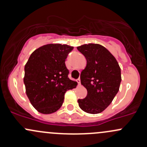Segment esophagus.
<instances>
[{"instance_id": "esophagus-1", "label": "esophagus", "mask_w": 147, "mask_h": 147, "mask_svg": "<svg viewBox=\"0 0 147 147\" xmlns=\"http://www.w3.org/2000/svg\"><path fill=\"white\" fill-rule=\"evenodd\" d=\"M77 82H78V85H80V84H81V82H80V79H78V80H77Z\"/></svg>"}]
</instances>
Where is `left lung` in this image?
<instances>
[{
    "label": "left lung",
    "mask_w": 147,
    "mask_h": 147,
    "mask_svg": "<svg viewBox=\"0 0 147 147\" xmlns=\"http://www.w3.org/2000/svg\"><path fill=\"white\" fill-rule=\"evenodd\" d=\"M77 49L86 60L80 80L82 85L87 90V95L83 99H78L79 106L88 113H100L111 104L118 92L120 67L115 57L100 44H84Z\"/></svg>",
    "instance_id": "obj_1"
}]
</instances>
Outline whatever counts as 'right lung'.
<instances>
[{"label": "right lung", "instance_id": "add662e5", "mask_svg": "<svg viewBox=\"0 0 147 147\" xmlns=\"http://www.w3.org/2000/svg\"><path fill=\"white\" fill-rule=\"evenodd\" d=\"M66 44H49L36 49L24 66V83L29 101L38 112H56L65 94L78 85L69 80L65 59L73 49Z\"/></svg>", "mask_w": 147, "mask_h": 147}]
</instances>
